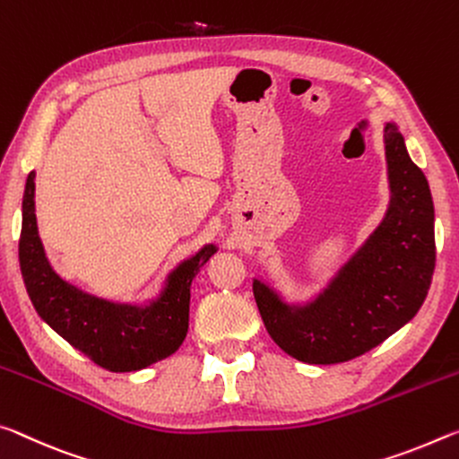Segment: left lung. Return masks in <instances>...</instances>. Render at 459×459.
Segmentation results:
<instances>
[{"label": "left lung", "instance_id": "obj_1", "mask_svg": "<svg viewBox=\"0 0 459 459\" xmlns=\"http://www.w3.org/2000/svg\"><path fill=\"white\" fill-rule=\"evenodd\" d=\"M390 201L370 238L317 297L289 305L254 279L262 321L289 356L305 364L348 362L377 348L415 317L435 268L429 183L411 160L396 124L385 126Z\"/></svg>", "mask_w": 459, "mask_h": 459}]
</instances>
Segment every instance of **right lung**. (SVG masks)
Masks as SVG:
<instances>
[{
  "label": "right lung",
  "mask_w": 459,
  "mask_h": 459,
  "mask_svg": "<svg viewBox=\"0 0 459 459\" xmlns=\"http://www.w3.org/2000/svg\"><path fill=\"white\" fill-rule=\"evenodd\" d=\"M34 172L22 201L20 270L28 297L40 317L74 350L109 372H134L169 358L189 329L191 282L217 252L207 244L172 270L159 299L148 305L114 303L73 287L52 270L39 236Z\"/></svg>",
  "instance_id": "add662e5"
}]
</instances>
